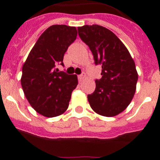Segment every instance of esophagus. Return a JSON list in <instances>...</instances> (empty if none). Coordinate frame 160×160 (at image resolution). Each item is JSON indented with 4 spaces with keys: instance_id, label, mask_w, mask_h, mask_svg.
Listing matches in <instances>:
<instances>
[{
    "instance_id": "esophagus-1",
    "label": "esophagus",
    "mask_w": 160,
    "mask_h": 160,
    "mask_svg": "<svg viewBox=\"0 0 160 160\" xmlns=\"http://www.w3.org/2000/svg\"><path fill=\"white\" fill-rule=\"evenodd\" d=\"M85 78V73H82V74H80V75L78 76V81L79 82H82L84 79Z\"/></svg>"
}]
</instances>
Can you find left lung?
Instances as JSON below:
<instances>
[{
  "label": "left lung",
  "instance_id": "obj_1",
  "mask_svg": "<svg viewBox=\"0 0 160 160\" xmlns=\"http://www.w3.org/2000/svg\"><path fill=\"white\" fill-rule=\"evenodd\" d=\"M78 35L102 66V78L94 93L88 94L90 107L97 114L113 117L128 107L136 90L138 73L128 49L114 32L101 25H83Z\"/></svg>",
  "mask_w": 160,
  "mask_h": 160
}]
</instances>
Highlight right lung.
Returning a JSON list of instances; mask_svg holds the SVG:
<instances>
[{
    "label": "right lung",
    "mask_w": 160,
    "mask_h": 160,
    "mask_svg": "<svg viewBox=\"0 0 160 160\" xmlns=\"http://www.w3.org/2000/svg\"><path fill=\"white\" fill-rule=\"evenodd\" d=\"M76 38L75 27L51 25L38 38L22 66L24 94L31 107L43 116H58L69 107L78 77L58 72L55 66L58 62L64 65L65 53Z\"/></svg>",
    "instance_id": "1"
}]
</instances>
